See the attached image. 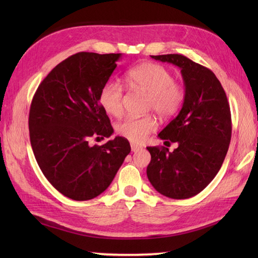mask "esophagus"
I'll return each instance as SVG.
<instances>
[{
	"mask_svg": "<svg viewBox=\"0 0 258 258\" xmlns=\"http://www.w3.org/2000/svg\"><path fill=\"white\" fill-rule=\"evenodd\" d=\"M131 147H132V151H133V152H138V151L142 150V146H139V145H136V144H134V143L131 144Z\"/></svg>",
	"mask_w": 258,
	"mask_h": 258,
	"instance_id": "esophagus-1",
	"label": "esophagus"
}]
</instances>
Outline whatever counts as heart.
Instances as JSON below:
<instances>
[{"instance_id": "obj_1", "label": "heart", "mask_w": 258, "mask_h": 258, "mask_svg": "<svg viewBox=\"0 0 258 258\" xmlns=\"http://www.w3.org/2000/svg\"><path fill=\"white\" fill-rule=\"evenodd\" d=\"M126 84L132 90L149 94L146 108L153 109L162 118H169L183 106L184 86L174 81L167 68L155 63H144L130 69L125 73ZM104 111L112 116H120L124 108V90L116 81L103 85L98 96ZM156 130V120L152 115L127 116L116 124V132L133 143H141Z\"/></svg>"}]
</instances>
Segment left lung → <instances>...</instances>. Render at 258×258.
Returning a JSON list of instances; mask_svg holds the SVG:
<instances>
[{
	"mask_svg": "<svg viewBox=\"0 0 258 258\" xmlns=\"http://www.w3.org/2000/svg\"><path fill=\"white\" fill-rule=\"evenodd\" d=\"M180 69L185 101L178 115L158 134L165 146H147L146 174L158 193L184 200L201 193L220 171L232 138L231 108L221 82L210 69L182 54L151 55Z\"/></svg>",
	"mask_w": 258,
	"mask_h": 258,
	"instance_id": "obj_1",
	"label": "left lung"
}]
</instances>
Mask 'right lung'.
Wrapping results in <instances>:
<instances>
[{"mask_svg": "<svg viewBox=\"0 0 258 258\" xmlns=\"http://www.w3.org/2000/svg\"><path fill=\"white\" fill-rule=\"evenodd\" d=\"M120 54L80 52L57 64L41 82L31 103L30 141L42 173L53 187L74 201L105 190L131 152L122 136L103 145L95 138L113 133L98 96Z\"/></svg>", "mask_w": 258, "mask_h": 258, "instance_id": "1", "label": "right lung"}]
</instances>
